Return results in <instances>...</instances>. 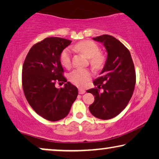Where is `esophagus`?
<instances>
[{
	"label": "esophagus",
	"mask_w": 159,
	"mask_h": 159,
	"mask_svg": "<svg viewBox=\"0 0 159 159\" xmlns=\"http://www.w3.org/2000/svg\"><path fill=\"white\" fill-rule=\"evenodd\" d=\"M86 91L83 90V89H79V93L80 94H84V93H85Z\"/></svg>",
	"instance_id": "1"
}]
</instances>
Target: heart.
<instances>
[{
	"label": "heart",
	"mask_w": 159,
	"mask_h": 159,
	"mask_svg": "<svg viewBox=\"0 0 159 159\" xmlns=\"http://www.w3.org/2000/svg\"><path fill=\"white\" fill-rule=\"evenodd\" d=\"M74 48L81 52L90 58V64L95 69L101 66L103 63V57L99 53L100 49L94 42L85 40L76 44ZM61 63L66 68L70 67L71 64V53L69 48H66L61 54ZM91 72L88 69H77L73 70L69 75V80L75 85L84 87L91 77Z\"/></svg>",
	"instance_id": "1"
}]
</instances>
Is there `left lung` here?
I'll return each mask as SVG.
<instances>
[{
	"label": "left lung",
	"mask_w": 159,
	"mask_h": 159,
	"mask_svg": "<svg viewBox=\"0 0 159 159\" xmlns=\"http://www.w3.org/2000/svg\"><path fill=\"white\" fill-rule=\"evenodd\" d=\"M93 39L103 44L107 58L100 77L93 82L104 91L100 92L97 88L87 90L95 95L89 110L96 118L106 120L117 116L127 106L135 85V71L130 52L120 41L108 34Z\"/></svg>",
	"instance_id": "1"
}]
</instances>
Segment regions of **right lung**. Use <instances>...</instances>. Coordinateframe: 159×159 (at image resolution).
Segmentation results:
<instances>
[{
  "label": "right lung",
  "instance_id": "1",
  "mask_svg": "<svg viewBox=\"0 0 159 159\" xmlns=\"http://www.w3.org/2000/svg\"><path fill=\"white\" fill-rule=\"evenodd\" d=\"M71 43L64 38H45L30 48L24 62L22 87L26 98L37 114L48 121L66 117L77 97V88L69 82L64 88L55 87L56 81H67L60 58Z\"/></svg>",
  "mask_w": 159,
  "mask_h": 159
}]
</instances>
